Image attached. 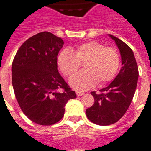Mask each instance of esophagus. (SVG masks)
<instances>
[{
    "instance_id": "obj_1",
    "label": "esophagus",
    "mask_w": 151,
    "mask_h": 151,
    "mask_svg": "<svg viewBox=\"0 0 151 151\" xmlns=\"http://www.w3.org/2000/svg\"><path fill=\"white\" fill-rule=\"evenodd\" d=\"M76 94H77V96H81L84 95V93H82V92H79V91H77V92H76Z\"/></svg>"
}]
</instances>
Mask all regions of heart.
Here are the masks:
<instances>
[{"mask_svg": "<svg viewBox=\"0 0 151 151\" xmlns=\"http://www.w3.org/2000/svg\"><path fill=\"white\" fill-rule=\"evenodd\" d=\"M58 65L65 75L71 76L83 63L84 70L76 73L70 85L77 90H87L96 83L103 85L111 81L119 70L120 58L116 49L106 47L98 42L82 43L73 52L64 49L58 56Z\"/></svg>", "mask_w": 151, "mask_h": 151, "instance_id": "1", "label": "heart"}]
</instances>
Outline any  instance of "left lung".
Listing matches in <instances>:
<instances>
[{"mask_svg":"<svg viewBox=\"0 0 151 151\" xmlns=\"http://www.w3.org/2000/svg\"><path fill=\"white\" fill-rule=\"evenodd\" d=\"M121 55L122 67L113 81L96 93L93 106L86 109V116L93 124L107 126L116 123L123 117L132 103L135 93L139 70L134 53L124 42L111 35Z\"/></svg>","mask_w":151,"mask_h":151,"instance_id":"8db88e82","label":"left lung"}]
</instances>
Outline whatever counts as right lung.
<instances>
[{
  "label": "right lung",
  "mask_w": 151,
  "mask_h": 151,
  "mask_svg": "<svg viewBox=\"0 0 151 151\" xmlns=\"http://www.w3.org/2000/svg\"><path fill=\"white\" fill-rule=\"evenodd\" d=\"M63 44L52 33L40 32L21 45L12 62L17 102L25 116L40 125L59 121L68 101L77 97L58 70L57 57Z\"/></svg>",
  "instance_id": "right-lung-1"
}]
</instances>
